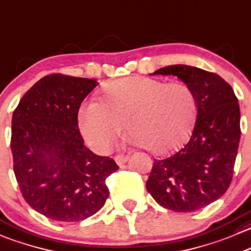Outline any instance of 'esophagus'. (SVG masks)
Here are the masks:
<instances>
[{
	"label": "esophagus",
	"instance_id": "obj_1",
	"mask_svg": "<svg viewBox=\"0 0 251 251\" xmlns=\"http://www.w3.org/2000/svg\"><path fill=\"white\" fill-rule=\"evenodd\" d=\"M127 159H128L127 155L119 154V155H116V157H115V162H116V164L119 165V167H121V165L125 164V163L127 162Z\"/></svg>",
	"mask_w": 251,
	"mask_h": 251
}]
</instances>
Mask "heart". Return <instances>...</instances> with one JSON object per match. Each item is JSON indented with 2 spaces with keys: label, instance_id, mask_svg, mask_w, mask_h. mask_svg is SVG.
Returning a JSON list of instances; mask_svg holds the SVG:
<instances>
[{
  "label": "heart",
  "instance_id": "obj_1",
  "mask_svg": "<svg viewBox=\"0 0 251 251\" xmlns=\"http://www.w3.org/2000/svg\"><path fill=\"white\" fill-rule=\"evenodd\" d=\"M196 114L195 94L186 84L135 76L109 83L103 103H84L78 121L82 135L97 152H108L125 124L133 142L165 154L187 140Z\"/></svg>",
  "mask_w": 251,
  "mask_h": 251
}]
</instances>
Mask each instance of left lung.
<instances>
[{
	"instance_id": "1",
	"label": "left lung",
	"mask_w": 251,
	"mask_h": 251,
	"mask_svg": "<svg viewBox=\"0 0 251 251\" xmlns=\"http://www.w3.org/2000/svg\"><path fill=\"white\" fill-rule=\"evenodd\" d=\"M152 75L176 76L194 92L198 114L184 148L154 160L146 182L162 207L193 212L215 202L229 187L240 140V109L232 87L218 75L173 65Z\"/></svg>"
}]
</instances>
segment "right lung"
<instances>
[{
    "instance_id": "add662e5",
    "label": "right lung",
    "mask_w": 251,
    "mask_h": 251,
    "mask_svg": "<svg viewBox=\"0 0 251 251\" xmlns=\"http://www.w3.org/2000/svg\"><path fill=\"white\" fill-rule=\"evenodd\" d=\"M98 86L55 74L36 82L12 116L13 170L29 206L60 222L98 212L109 196L105 180L119 167L84 146L78 128L83 99Z\"/></svg>"
}]
</instances>
